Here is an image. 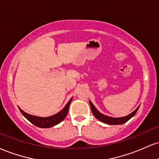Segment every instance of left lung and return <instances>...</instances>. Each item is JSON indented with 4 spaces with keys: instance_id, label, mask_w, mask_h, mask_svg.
Returning a JSON list of instances; mask_svg holds the SVG:
<instances>
[{
    "instance_id": "8db88e82",
    "label": "left lung",
    "mask_w": 159,
    "mask_h": 159,
    "mask_svg": "<svg viewBox=\"0 0 159 159\" xmlns=\"http://www.w3.org/2000/svg\"><path fill=\"white\" fill-rule=\"evenodd\" d=\"M89 104H90L93 114L94 115V116L97 118V119H98L99 121L104 122V123L111 124V125H115V124H116V125H117V124H122L125 123V122H127V121H129L132 117H133V116H135V113H136L139 107L136 110L133 111L132 113L128 115L127 116H124V117H121V118H112V117H109V116H104V115H103L102 113H101V112H99L98 111L96 110V108L95 107L94 105L93 104V103H92L91 101H89Z\"/></svg>"
}]
</instances>
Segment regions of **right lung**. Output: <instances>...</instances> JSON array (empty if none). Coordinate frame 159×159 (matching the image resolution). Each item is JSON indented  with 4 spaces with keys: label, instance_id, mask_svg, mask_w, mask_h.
Here are the masks:
<instances>
[{
    "label": "right lung",
    "instance_id": "obj_1",
    "mask_svg": "<svg viewBox=\"0 0 159 159\" xmlns=\"http://www.w3.org/2000/svg\"><path fill=\"white\" fill-rule=\"evenodd\" d=\"M72 99V98L70 99V101L67 103V104L64 107V108L62 110L60 111V112H58L57 114L54 115V116H49V117H38V116H32V115L26 113V112H24L20 108H19V110H20V112L23 114V116H24L29 121H30L32 124H33L34 125L41 128H49L56 125V124L60 123L61 121H63V120L64 119L65 117L66 116V115H67L69 107H70Z\"/></svg>",
    "mask_w": 159,
    "mask_h": 159
}]
</instances>
